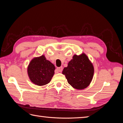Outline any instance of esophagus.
Instances as JSON below:
<instances>
[{
    "label": "esophagus",
    "instance_id": "34e87169",
    "mask_svg": "<svg viewBox=\"0 0 123 123\" xmlns=\"http://www.w3.org/2000/svg\"><path fill=\"white\" fill-rule=\"evenodd\" d=\"M57 70L59 72H62V70H63V68H62V67H58V68H57Z\"/></svg>",
    "mask_w": 123,
    "mask_h": 123
}]
</instances>
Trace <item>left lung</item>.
Masks as SVG:
<instances>
[{"mask_svg": "<svg viewBox=\"0 0 123 123\" xmlns=\"http://www.w3.org/2000/svg\"><path fill=\"white\" fill-rule=\"evenodd\" d=\"M93 73V65L85 53L80 55H74L68 67L62 71L68 82L78 90L83 89L90 85Z\"/></svg>", "mask_w": 123, "mask_h": 123, "instance_id": "left-lung-1", "label": "left lung"}]
</instances>
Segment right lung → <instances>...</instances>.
<instances>
[{"label": "right lung", "mask_w": 123, "mask_h": 123, "mask_svg": "<svg viewBox=\"0 0 123 123\" xmlns=\"http://www.w3.org/2000/svg\"><path fill=\"white\" fill-rule=\"evenodd\" d=\"M55 68L44 55L32 60L27 68V73L31 81L37 86H44L51 81Z\"/></svg>", "instance_id": "1"}]
</instances>
